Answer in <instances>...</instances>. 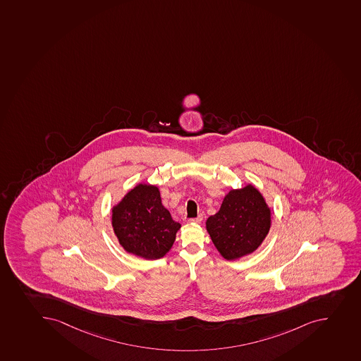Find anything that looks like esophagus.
I'll return each mask as SVG.
<instances>
[{
    "instance_id": "1",
    "label": "esophagus",
    "mask_w": 361,
    "mask_h": 361,
    "mask_svg": "<svg viewBox=\"0 0 361 361\" xmlns=\"http://www.w3.org/2000/svg\"><path fill=\"white\" fill-rule=\"evenodd\" d=\"M190 223L193 224H202V216H198L197 218H193V219L189 220Z\"/></svg>"
}]
</instances>
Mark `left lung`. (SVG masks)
Segmentation results:
<instances>
[{"label":"left lung","instance_id":"left-lung-1","mask_svg":"<svg viewBox=\"0 0 361 361\" xmlns=\"http://www.w3.org/2000/svg\"><path fill=\"white\" fill-rule=\"evenodd\" d=\"M271 225V209L253 184L229 190L220 209L206 220V231L224 259L233 261L254 253Z\"/></svg>","mask_w":361,"mask_h":361}]
</instances>
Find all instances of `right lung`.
Masks as SVG:
<instances>
[{
    "instance_id": "obj_1",
    "label": "right lung",
    "mask_w": 361,
    "mask_h": 361,
    "mask_svg": "<svg viewBox=\"0 0 361 361\" xmlns=\"http://www.w3.org/2000/svg\"><path fill=\"white\" fill-rule=\"evenodd\" d=\"M111 227L127 253L157 259L171 250L182 226L163 206L157 186L138 183L111 207Z\"/></svg>"
}]
</instances>
